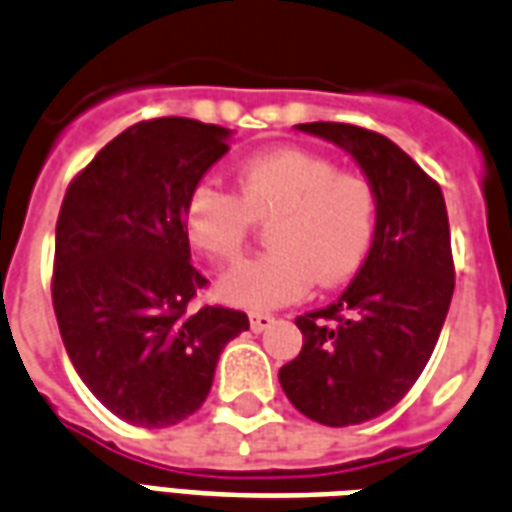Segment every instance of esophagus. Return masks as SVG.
<instances>
[{"label":"esophagus","mask_w":512,"mask_h":512,"mask_svg":"<svg viewBox=\"0 0 512 512\" xmlns=\"http://www.w3.org/2000/svg\"><path fill=\"white\" fill-rule=\"evenodd\" d=\"M249 324H252V330L255 332H266L271 324H274V316L271 313H263V310H255L252 316H249Z\"/></svg>","instance_id":"obj_1"}]
</instances>
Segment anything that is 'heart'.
<instances>
[{"label": "heart", "instance_id": "b5f03b06", "mask_svg": "<svg viewBox=\"0 0 512 512\" xmlns=\"http://www.w3.org/2000/svg\"><path fill=\"white\" fill-rule=\"evenodd\" d=\"M257 221H271V249L230 268L221 293L238 305L277 307L316 280L332 288L355 277L377 238L380 194L363 171L285 146L244 160L235 194L210 180L194 185L182 210L188 241L219 263L244 255Z\"/></svg>", "mask_w": 512, "mask_h": 512}]
</instances>
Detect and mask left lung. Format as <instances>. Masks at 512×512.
<instances>
[{
    "label": "left lung",
    "instance_id": "1",
    "mask_svg": "<svg viewBox=\"0 0 512 512\" xmlns=\"http://www.w3.org/2000/svg\"><path fill=\"white\" fill-rule=\"evenodd\" d=\"M296 130L355 157L380 194L377 238L338 302L296 318L302 352L280 368L291 405L327 427L382 416L430 360L455 291L441 185L380 132L313 121Z\"/></svg>",
    "mask_w": 512,
    "mask_h": 512
}]
</instances>
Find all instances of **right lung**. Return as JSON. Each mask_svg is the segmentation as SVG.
Listing matches in <instances>:
<instances>
[{
    "mask_svg": "<svg viewBox=\"0 0 512 512\" xmlns=\"http://www.w3.org/2000/svg\"><path fill=\"white\" fill-rule=\"evenodd\" d=\"M230 130L149 119L116 135L71 180L55 230L52 305L80 380L121 421L160 430L194 416L244 310L196 307L182 210L227 155Z\"/></svg>",
    "mask_w": 512,
    "mask_h": 512,
    "instance_id": "add662e5",
    "label": "right lung"
}]
</instances>
